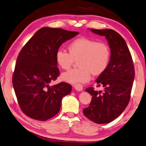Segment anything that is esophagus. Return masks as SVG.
Instances as JSON below:
<instances>
[{"label": "esophagus", "instance_id": "1", "mask_svg": "<svg viewBox=\"0 0 146 146\" xmlns=\"http://www.w3.org/2000/svg\"><path fill=\"white\" fill-rule=\"evenodd\" d=\"M73 87H74V88L78 91H81L83 90V85L81 84H79V83L74 85H73Z\"/></svg>", "mask_w": 146, "mask_h": 146}]
</instances>
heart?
I'll use <instances>...</instances> for the list:
<instances>
[{
  "instance_id": "b5f03b06",
  "label": "heart",
  "mask_w": 146,
  "mask_h": 146,
  "mask_svg": "<svg viewBox=\"0 0 146 146\" xmlns=\"http://www.w3.org/2000/svg\"><path fill=\"white\" fill-rule=\"evenodd\" d=\"M68 48L69 52L62 48L58 49L55 59L57 65L65 70L78 60L79 67L62 75V79L71 84L87 82L90 80L91 73L94 75L102 74L110 63L111 49L105 41L81 36L72 40Z\"/></svg>"
}]
</instances>
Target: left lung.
I'll list each match as a JSON object with an SVG mask.
<instances>
[{"label": "left lung", "instance_id": "left-lung-1", "mask_svg": "<svg viewBox=\"0 0 146 146\" xmlns=\"http://www.w3.org/2000/svg\"><path fill=\"white\" fill-rule=\"evenodd\" d=\"M93 33L106 36L111 48L110 63L104 73L96 79L98 91L94 87L85 89L92 96L83 114L96 123H107L121 115L129 104L135 77L133 61L123 38L112 29H93Z\"/></svg>", "mask_w": 146, "mask_h": 146}]
</instances>
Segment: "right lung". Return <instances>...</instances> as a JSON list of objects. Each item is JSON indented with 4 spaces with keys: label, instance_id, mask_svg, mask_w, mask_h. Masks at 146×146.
<instances>
[{
    "label": "right lung",
    "instance_id": "obj_1",
    "mask_svg": "<svg viewBox=\"0 0 146 146\" xmlns=\"http://www.w3.org/2000/svg\"><path fill=\"white\" fill-rule=\"evenodd\" d=\"M62 29L42 27L25 44L17 57L13 85L17 102L25 115L46 121L57 115L64 96L72 87L65 82L50 86L60 72L55 53L62 43L78 35Z\"/></svg>",
    "mask_w": 146,
    "mask_h": 146
}]
</instances>
